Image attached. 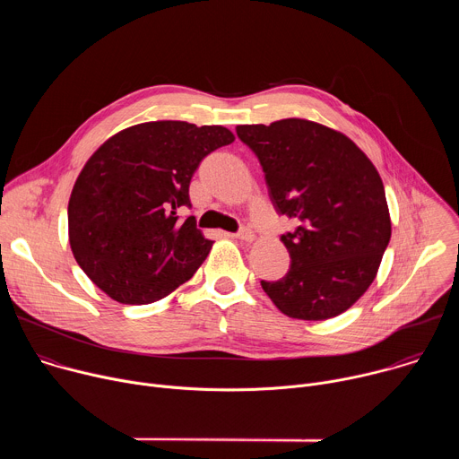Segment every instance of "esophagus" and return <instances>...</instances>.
I'll use <instances>...</instances> for the list:
<instances>
[{"mask_svg":"<svg viewBox=\"0 0 459 459\" xmlns=\"http://www.w3.org/2000/svg\"><path fill=\"white\" fill-rule=\"evenodd\" d=\"M234 236H236L238 239H241V241H252V239H254V232H252L248 227H241Z\"/></svg>","mask_w":459,"mask_h":459,"instance_id":"obj_1","label":"esophagus"}]
</instances>
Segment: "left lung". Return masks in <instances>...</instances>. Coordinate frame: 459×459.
<instances>
[{
	"label": "left lung",
	"instance_id": "left-lung-1",
	"mask_svg": "<svg viewBox=\"0 0 459 459\" xmlns=\"http://www.w3.org/2000/svg\"><path fill=\"white\" fill-rule=\"evenodd\" d=\"M238 138L264 167L278 214L298 223L281 236L290 269L261 281L296 319H329L370 287L390 241L383 181L352 140L308 119L238 125Z\"/></svg>",
	"mask_w": 459,
	"mask_h": 459
}]
</instances>
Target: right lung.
<instances>
[{
  "instance_id": "obj_1",
  "label": "right lung",
  "mask_w": 459,
  "mask_h": 459,
  "mask_svg": "<svg viewBox=\"0 0 459 459\" xmlns=\"http://www.w3.org/2000/svg\"><path fill=\"white\" fill-rule=\"evenodd\" d=\"M232 142L220 125L149 121L91 156L69 200V241L96 287L119 303L145 305L194 276L212 241L179 211L190 207L202 160Z\"/></svg>"
}]
</instances>
